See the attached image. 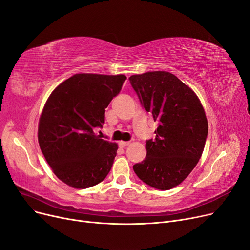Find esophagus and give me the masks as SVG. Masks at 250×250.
<instances>
[{"mask_svg":"<svg viewBox=\"0 0 250 250\" xmlns=\"http://www.w3.org/2000/svg\"><path fill=\"white\" fill-rule=\"evenodd\" d=\"M128 145H129V142H124V141H121V142H119V147H122V148H125Z\"/></svg>","mask_w":250,"mask_h":250,"instance_id":"1","label":"esophagus"}]
</instances>
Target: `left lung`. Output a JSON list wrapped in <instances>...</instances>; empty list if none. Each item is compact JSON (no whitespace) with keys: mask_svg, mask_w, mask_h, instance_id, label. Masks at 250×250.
I'll return each mask as SVG.
<instances>
[{"mask_svg":"<svg viewBox=\"0 0 250 250\" xmlns=\"http://www.w3.org/2000/svg\"><path fill=\"white\" fill-rule=\"evenodd\" d=\"M129 82L145 110L158 123L147 155L133 168L147 185L169 190L185 180L202 155L208 124L195 92L167 71L134 74Z\"/></svg>","mask_w":250,"mask_h":250,"instance_id":"1","label":"left lung"}]
</instances>
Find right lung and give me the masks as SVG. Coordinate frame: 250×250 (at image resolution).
Segmentation results:
<instances>
[{
    "mask_svg": "<svg viewBox=\"0 0 250 250\" xmlns=\"http://www.w3.org/2000/svg\"><path fill=\"white\" fill-rule=\"evenodd\" d=\"M126 77L78 73L56 86L39 121L40 148L55 176L75 189L102 182L116 156V143L101 139L105 108Z\"/></svg>",
    "mask_w": 250,
    "mask_h": 250,
    "instance_id": "right-lung-1",
    "label": "right lung"
}]
</instances>
